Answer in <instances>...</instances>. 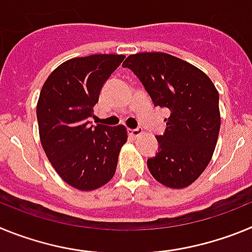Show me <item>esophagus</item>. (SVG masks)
<instances>
[{
	"label": "esophagus",
	"mask_w": 252,
	"mask_h": 252,
	"mask_svg": "<svg viewBox=\"0 0 252 252\" xmlns=\"http://www.w3.org/2000/svg\"><path fill=\"white\" fill-rule=\"evenodd\" d=\"M128 135L132 137H137L140 136V135H142V130L141 128H130V130H128Z\"/></svg>",
	"instance_id": "34e87169"
}]
</instances>
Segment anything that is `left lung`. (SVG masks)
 <instances>
[{"mask_svg":"<svg viewBox=\"0 0 252 252\" xmlns=\"http://www.w3.org/2000/svg\"><path fill=\"white\" fill-rule=\"evenodd\" d=\"M124 68L139 78L154 106L169 111L159 151L148 159L151 175L169 188H186L204 171L215 151L221 116L217 90L202 70L165 53H139Z\"/></svg>","mask_w":252,"mask_h":252,"instance_id":"1","label":"left lung"}]
</instances>
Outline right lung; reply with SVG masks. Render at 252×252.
Returning a JSON list of instances; mask_svg holds the SVG:
<instances>
[{
  "instance_id": "1",
  "label": "right lung",
  "mask_w": 252,
  "mask_h": 252,
  "mask_svg": "<svg viewBox=\"0 0 252 252\" xmlns=\"http://www.w3.org/2000/svg\"><path fill=\"white\" fill-rule=\"evenodd\" d=\"M124 55L74 58L48 77L36 107L41 145L60 178L79 190H93L115 175L121 146L127 141L122 125H92L93 107L102 87Z\"/></svg>"
}]
</instances>
